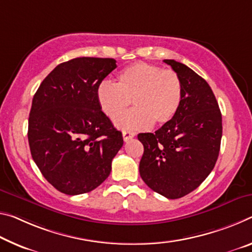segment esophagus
<instances>
[{
	"mask_svg": "<svg viewBox=\"0 0 252 252\" xmlns=\"http://www.w3.org/2000/svg\"><path fill=\"white\" fill-rule=\"evenodd\" d=\"M122 135H123V140L125 141H129L130 139H132L135 133L132 132V131H123L122 132Z\"/></svg>",
	"mask_w": 252,
	"mask_h": 252,
	"instance_id": "1",
	"label": "esophagus"
}]
</instances>
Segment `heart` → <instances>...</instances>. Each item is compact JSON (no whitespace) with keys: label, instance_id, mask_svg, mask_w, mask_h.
<instances>
[{"label":"heart","instance_id":"b5f03b06","mask_svg":"<svg viewBox=\"0 0 252 252\" xmlns=\"http://www.w3.org/2000/svg\"><path fill=\"white\" fill-rule=\"evenodd\" d=\"M102 111L114 120L132 100L134 109L115 120L125 130L163 126L175 118L183 99L181 77L173 69L135 63L122 69L115 83L103 82L97 89Z\"/></svg>","mask_w":252,"mask_h":252}]
</instances>
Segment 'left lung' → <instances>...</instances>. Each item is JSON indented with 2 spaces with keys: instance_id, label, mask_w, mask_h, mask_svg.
Instances as JSON below:
<instances>
[{
  "instance_id": "obj_1",
  "label": "left lung",
  "mask_w": 252,
  "mask_h": 252,
  "mask_svg": "<svg viewBox=\"0 0 252 252\" xmlns=\"http://www.w3.org/2000/svg\"><path fill=\"white\" fill-rule=\"evenodd\" d=\"M181 77L182 104L175 118L155 133H139L145 150L140 176L156 193L181 198L196 189L218 160L222 115L209 84L189 67L165 59Z\"/></svg>"
}]
</instances>
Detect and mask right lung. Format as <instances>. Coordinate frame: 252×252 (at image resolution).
I'll return each instance as SVG.
<instances>
[{"mask_svg": "<svg viewBox=\"0 0 252 252\" xmlns=\"http://www.w3.org/2000/svg\"><path fill=\"white\" fill-rule=\"evenodd\" d=\"M113 58L79 57L56 67L35 92L28 140L35 165L56 189L89 193L109 177L123 146L102 111L97 89L117 68Z\"/></svg>", "mask_w": 252, "mask_h": 252, "instance_id": "add662e5", "label": "right lung"}]
</instances>
